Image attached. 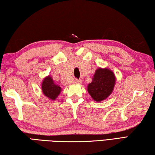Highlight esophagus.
Instances as JSON below:
<instances>
[{"instance_id":"1","label":"esophagus","mask_w":155,"mask_h":155,"mask_svg":"<svg viewBox=\"0 0 155 155\" xmlns=\"http://www.w3.org/2000/svg\"><path fill=\"white\" fill-rule=\"evenodd\" d=\"M74 83L75 84H81V80L77 79V78H75L74 80Z\"/></svg>"}]
</instances>
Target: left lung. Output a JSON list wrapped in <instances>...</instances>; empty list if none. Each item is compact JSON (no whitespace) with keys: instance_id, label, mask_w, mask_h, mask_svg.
I'll return each instance as SVG.
<instances>
[{"instance_id":"8db88e82","label":"left lung","mask_w":155,"mask_h":155,"mask_svg":"<svg viewBox=\"0 0 155 155\" xmlns=\"http://www.w3.org/2000/svg\"><path fill=\"white\" fill-rule=\"evenodd\" d=\"M115 77L108 68H99L96 70L91 83L88 84L87 91L94 101L101 102L108 98L114 90Z\"/></svg>"}]
</instances>
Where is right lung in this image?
<instances>
[{
  "mask_svg": "<svg viewBox=\"0 0 155 155\" xmlns=\"http://www.w3.org/2000/svg\"><path fill=\"white\" fill-rule=\"evenodd\" d=\"M41 90L43 94L50 100L54 101L61 91V88L54 83L51 77L48 76L44 78L41 83Z\"/></svg>",
  "mask_w": 155,
  "mask_h": 155,
  "instance_id": "add662e5",
  "label": "right lung"
}]
</instances>
